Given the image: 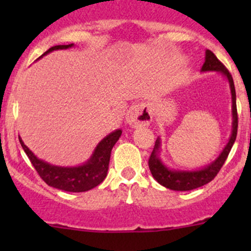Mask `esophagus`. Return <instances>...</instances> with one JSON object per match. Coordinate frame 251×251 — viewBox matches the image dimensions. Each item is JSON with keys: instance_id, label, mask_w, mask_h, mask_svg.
Segmentation results:
<instances>
[{"instance_id": "obj_1", "label": "esophagus", "mask_w": 251, "mask_h": 251, "mask_svg": "<svg viewBox=\"0 0 251 251\" xmlns=\"http://www.w3.org/2000/svg\"><path fill=\"white\" fill-rule=\"evenodd\" d=\"M151 121V113L149 108L143 103L131 105L126 113V123L132 127L146 126Z\"/></svg>"}]
</instances>
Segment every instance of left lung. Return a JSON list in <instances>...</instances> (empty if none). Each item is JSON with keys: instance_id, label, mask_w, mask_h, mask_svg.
<instances>
[{"instance_id": "1", "label": "left lung", "mask_w": 251, "mask_h": 251, "mask_svg": "<svg viewBox=\"0 0 251 251\" xmlns=\"http://www.w3.org/2000/svg\"><path fill=\"white\" fill-rule=\"evenodd\" d=\"M201 72H219L228 81L232 96V132L231 136H229L228 143L225 146L224 151L220 153V155L212 163L207 164V165L199 169V170H175V169L168 168L161 161L160 155H159V153H160L161 140L159 137L156 138L155 146H154V149L151 151V158H149L148 161L149 170H151L154 179L158 183L166 187V188L173 189V191H192V189L199 188V187L204 186V184L212 181L215 178V176L219 174L220 169L222 168L225 161H226L227 156H228L229 151H231L232 147H233L235 137H237L238 115L237 104H235V88L232 75L229 74L226 67L217 59L216 55L209 50H206V52H205V62L203 67H201Z\"/></svg>"}]
</instances>
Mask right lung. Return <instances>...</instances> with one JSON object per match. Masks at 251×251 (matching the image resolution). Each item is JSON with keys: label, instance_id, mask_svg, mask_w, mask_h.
Returning a JSON list of instances; mask_svg holds the SVG:
<instances>
[{"label": "right lung", "instance_id": "1", "mask_svg": "<svg viewBox=\"0 0 251 251\" xmlns=\"http://www.w3.org/2000/svg\"><path fill=\"white\" fill-rule=\"evenodd\" d=\"M74 46V44L70 45H58V46L50 47L46 50L41 57L48 54L57 50H67ZM121 130H115L105 136L97 147L93 151L92 155L90 156L87 161L78 166H57L41 160L37 158L29 148L24 144L22 138L19 137V142L22 144L23 149L26 153L27 158L31 161L32 166L37 174L40 175L42 179L53 188L62 189L65 192H86L97 187L103 179L107 177L108 169H109V160L111 149L114 144L121 136Z\"/></svg>", "mask_w": 251, "mask_h": 251}]
</instances>
